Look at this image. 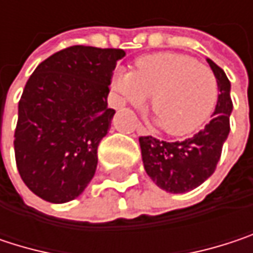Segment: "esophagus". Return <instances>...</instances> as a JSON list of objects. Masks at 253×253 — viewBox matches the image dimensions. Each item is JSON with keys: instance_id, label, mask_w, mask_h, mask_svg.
<instances>
[{"instance_id": "obj_1", "label": "esophagus", "mask_w": 253, "mask_h": 253, "mask_svg": "<svg viewBox=\"0 0 253 253\" xmlns=\"http://www.w3.org/2000/svg\"><path fill=\"white\" fill-rule=\"evenodd\" d=\"M136 131H137V134H140V136H146V134H148V130L142 126L140 123H136Z\"/></svg>"}]
</instances>
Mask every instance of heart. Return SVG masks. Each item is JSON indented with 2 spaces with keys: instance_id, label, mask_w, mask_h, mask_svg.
I'll list each match as a JSON object with an SVG mask.
<instances>
[{
  "instance_id": "b5f03b06",
  "label": "heart",
  "mask_w": 253,
  "mask_h": 253,
  "mask_svg": "<svg viewBox=\"0 0 253 253\" xmlns=\"http://www.w3.org/2000/svg\"><path fill=\"white\" fill-rule=\"evenodd\" d=\"M136 67L116 69L111 89L120 101L133 104L146 102L152 95V120L169 134L192 133L210 117L218 87L208 67L176 52L142 57Z\"/></svg>"
}]
</instances>
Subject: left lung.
<instances>
[{
    "label": "left lung",
    "mask_w": 253,
    "mask_h": 253,
    "mask_svg": "<svg viewBox=\"0 0 253 253\" xmlns=\"http://www.w3.org/2000/svg\"><path fill=\"white\" fill-rule=\"evenodd\" d=\"M218 84V99L212 120L189 139L167 142L154 136H140L142 161L146 174L166 192L184 193L212 176L230 131V80L224 70L207 58Z\"/></svg>",
    "instance_id": "obj_1"
}]
</instances>
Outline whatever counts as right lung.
Here are the masks:
<instances>
[{
    "label": "right lung",
    "instance_id": "1",
    "mask_svg": "<svg viewBox=\"0 0 253 253\" xmlns=\"http://www.w3.org/2000/svg\"><path fill=\"white\" fill-rule=\"evenodd\" d=\"M123 49L75 45L42 61L29 77L14 131L25 184L52 204L76 199L95 174L98 145L116 114L111 76Z\"/></svg>",
    "mask_w": 253,
    "mask_h": 253
}]
</instances>
